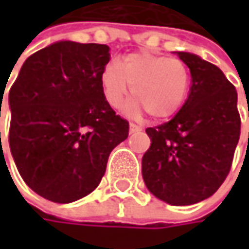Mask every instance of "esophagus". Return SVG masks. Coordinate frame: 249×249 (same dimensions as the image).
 <instances>
[{
    "label": "esophagus",
    "instance_id": "34e87169",
    "mask_svg": "<svg viewBox=\"0 0 249 249\" xmlns=\"http://www.w3.org/2000/svg\"><path fill=\"white\" fill-rule=\"evenodd\" d=\"M129 127H130V133H137V131H141V127L137 126V124H134V123H130Z\"/></svg>",
    "mask_w": 249,
    "mask_h": 249
}]
</instances>
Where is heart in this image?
<instances>
[{
  "mask_svg": "<svg viewBox=\"0 0 249 249\" xmlns=\"http://www.w3.org/2000/svg\"><path fill=\"white\" fill-rule=\"evenodd\" d=\"M191 76L188 66L178 58L152 53H129L122 65L110 61L101 73L104 98L112 108H119L127 91L136 98L126 112L139 116L142 110L155 120L176 113L186 100Z\"/></svg>",
  "mask_w": 249,
  "mask_h": 249,
  "instance_id": "b5f03b06",
  "label": "heart"
}]
</instances>
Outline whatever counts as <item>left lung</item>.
Listing matches in <instances>:
<instances>
[{"label":"left lung","instance_id":"8db88e82","mask_svg":"<svg viewBox=\"0 0 249 249\" xmlns=\"http://www.w3.org/2000/svg\"><path fill=\"white\" fill-rule=\"evenodd\" d=\"M191 73L188 98L173 119L145 130L151 147L142 178L151 194L170 205H193L213 196L233 163L241 119L237 91L216 65L177 53Z\"/></svg>","mask_w":249,"mask_h":249}]
</instances>
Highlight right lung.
I'll return each mask as SVG.
<instances>
[{
    "mask_svg": "<svg viewBox=\"0 0 249 249\" xmlns=\"http://www.w3.org/2000/svg\"><path fill=\"white\" fill-rule=\"evenodd\" d=\"M109 59L105 44L58 41L30 55L9 90V148L24 183L48 201L89 196L129 136V122L104 98Z\"/></svg>",
    "mask_w": 249,
    "mask_h": 249,
    "instance_id": "obj_1",
    "label": "right lung"
}]
</instances>
